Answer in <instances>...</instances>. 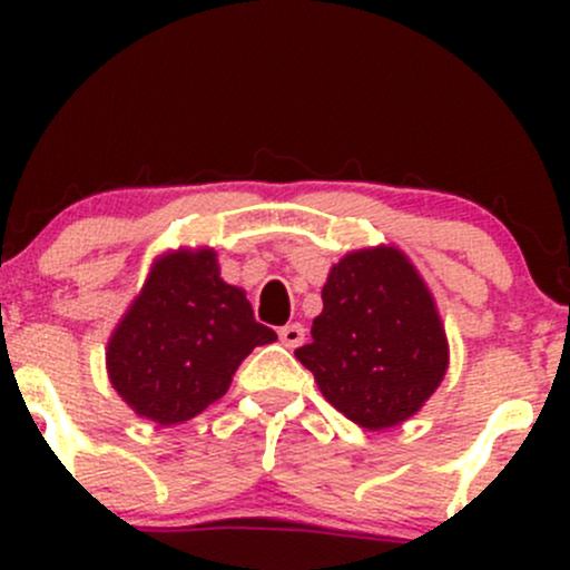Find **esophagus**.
<instances>
[{
  "label": "esophagus",
  "instance_id": "esophagus-1",
  "mask_svg": "<svg viewBox=\"0 0 570 570\" xmlns=\"http://www.w3.org/2000/svg\"><path fill=\"white\" fill-rule=\"evenodd\" d=\"M278 335H281V343H284L286 348H299V345L305 343V326L303 324H286Z\"/></svg>",
  "mask_w": 570,
  "mask_h": 570
}]
</instances>
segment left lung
<instances>
[{"label":"left lung","mask_w":570,"mask_h":570,"mask_svg":"<svg viewBox=\"0 0 570 570\" xmlns=\"http://www.w3.org/2000/svg\"><path fill=\"white\" fill-rule=\"evenodd\" d=\"M311 343L294 351L332 407L383 431L415 415L450 364L426 281L396 246L348 252L332 265Z\"/></svg>","instance_id":"left-lung-1"}]
</instances>
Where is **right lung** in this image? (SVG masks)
I'll return each mask as SVG.
<instances>
[{"instance_id": "add662e5", "label": "right lung", "mask_w": 570, "mask_h": 570, "mask_svg": "<svg viewBox=\"0 0 570 570\" xmlns=\"http://www.w3.org/2000/svg\"><path fill=\"white\" fill-rule=\"evenodd\" d=\"M276 337L222 281L214 248H176L155 259L109 337V383L136 415L174 426L225 396L240 362Z\"/></svg>"}]
</instances>
